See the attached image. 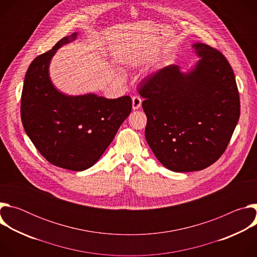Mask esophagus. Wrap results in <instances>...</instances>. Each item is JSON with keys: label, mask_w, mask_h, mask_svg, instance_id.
<instances>
[{"label": "esophagus", "mask_w": 257, "mask_h": 257, "mask_svg": "<svg viewBox=\"0 0 257 257\" xmlns=\"http://www.w3.org/2000/svg\"><path fill=\"white\" fill-rule=\"evenodd\" d=\"M141 98L139 96H133L132 97V107L133 109H138L141 105Z\"/></svg>", "instance_id": "1"}]
</instances>
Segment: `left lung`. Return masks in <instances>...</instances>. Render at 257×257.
<instances>
[{
	"instance_id": "left-lung-1",
	"label": "left lung",
	"mask_w": 257,
	"mask_h": 257,
	"mask_svg": "<svg viewBox=\"0 0 257 257\" xmlns=\"http://www.w3.org/2000/svg\"><path fill=\"white\" fill-rule=\"evenodd\" d=\"M201 57L187 74L165 67L138 86L148 117L145 138L157 159L174 172L203 170L225 153L240 117L233 69L216 49L198 43Z\"/></svg>"
}]
</instances>
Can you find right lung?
Instances as JSON below:
<instances>
[{"instance_id":"obj_1","label":"right lung","mask_w":257,"mask_h":257,"mask_svg":"<svg viewBox=\"0 0 257 257\" xmlns=\"http://www.w3.org/2000/svg\"><path fill=\"white\" fill-rule=\"evenodd\" d=\"M76 35L60 40L31 62L22 88L20 114L25 132L49 163L83 171L93 166L111 144L131 112L132 100L129 95L116 99L95 94L68 96L53 86L50 61Z\"/></svg>"}]
</instances>
